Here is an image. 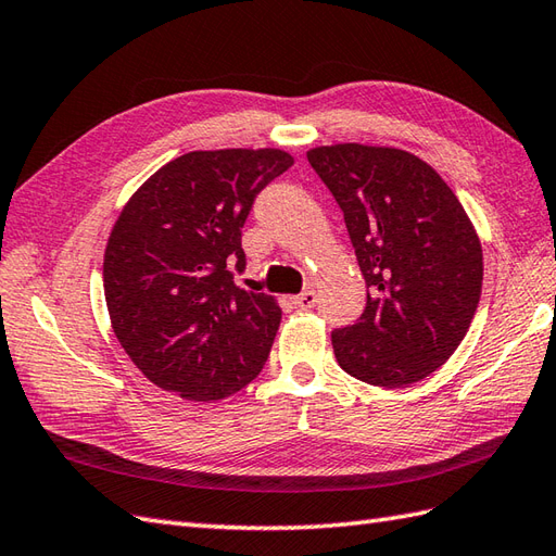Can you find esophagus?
<instances>
[{
	"instance_id": "obj_1",
	"label": "esophagus",
	"mask_w": 556,
	"mask_h": 556,
	"mask_svg": "<svg viewBox=\"0 0 556 556\" xmlns=\"http://www.w3.org/2000/svg\"><path fill=\"white\" fill-rule=\"evenodd\" d=\"M291 303L299 309H309V307H315V303H317V293L315 291H303L299 295H293Z\"/></svg>"
}]
</instances>
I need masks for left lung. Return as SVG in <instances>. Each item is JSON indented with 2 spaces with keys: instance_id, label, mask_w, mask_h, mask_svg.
I'll list each match as a JSON object with an SVG mask.
<instances>
[{
  "instance_id": "obj_1",
  "label": "left lung",
  "mask_w": 556,
  "mask_h": 556,
  "mask_svg": "<svg viewBox=\"0 0 556 556\" xmlns=\"http://www.w3.org/2000/svg\"><path fill=\"white\" fill-rule=\"evenodd\" d=\"M307 161L341 205L367 307L331 333L351 377L400 389L429 377L467 337L483 283L481 241L429 163L393 147L333 144Z\"/></svg>"
}]
</instances>
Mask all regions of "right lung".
<instances>
[{
	"mask_svg": "<svg viewBox=\"0 0 556 556\" xmlns=\"http://www.w3.org/2000/svg\"><path fill=\"white\" fill-rule=\"evenodd\" d=\"M293 159L281 149L191 151L153 173L125 203L103 253L111 327L163 391L215 403L261 374L281 307L239 289L241 227L253 201Z\"/></svg>",
	"mask_w": 556,
	"mask_h": 556,
	"instance_id": "obj_1",
	"label": "right lung"
}]
</instances>
